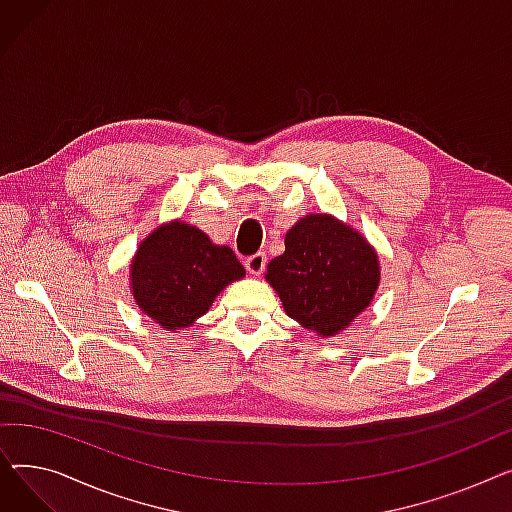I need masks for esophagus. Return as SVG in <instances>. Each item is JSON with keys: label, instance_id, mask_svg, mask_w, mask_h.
Wrapping results in <instances>:
<instances>
[{"label": "esophagus", "instance_id": "esophagus-1", "mask_svg": "<svg viewBox=\"0 0 512 512\" xmlns=\"http://www.w3.org/2000/svg\"><path fill=\"white\" fill-rule=\"evenodd\" d=\"M245 267H247V272H249L251 276L263 274V270H265V255H263V253H255V255L247 257V259H245Z\"/></svg>", "mask_w": 512, "mask_h": 512}]
</instances>
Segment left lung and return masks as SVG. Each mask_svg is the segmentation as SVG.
<instances>
[{"label": "left lung", "instance_id": "left-lung-1", "mask_svg": "<svg viewBox=\"0 0 512 512\" xmlns=\"http://www.w3.org/2000/svg\"><path fill=\"white\" fill-rule=\"evenodd\" d=\"M265 280L288 317L319 338L344 332L371 305L382 270L378 251L332 213H309L284 236Z\"/></svg>", "mask_w": 512, "mask_h": 512}]
</instances>
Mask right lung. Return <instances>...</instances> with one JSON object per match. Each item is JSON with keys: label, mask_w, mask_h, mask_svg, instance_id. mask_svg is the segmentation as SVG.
Returning a JSON list of instances; mask_svg holds the SVG:
<instances>
[{"label": "right lung", "mask_w": 512, "mask_h": 512, "mask_svg": "<svg viewBox=\"0 0 512 512\" xmlns=\"http://www.w3.org/2000/svg\"><path fill=\"white\" fill-rule=\"evenodd\" d=\"M245 274L230 247L215 245L193 224L172 220L141 240L130 259L128 286L134 303L159 328L180 332Z\"/></svg>", "instance_id": "1"}]
</instances>
